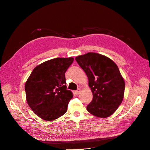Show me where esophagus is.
Listing matches in <instances>:
<instances>
[{
  "label": "esophagus",
  "instance_id": "34e87169",
  "mask_svg": "<svg viewBox=\"0 0 150 150\" xmlns=\"http://www.w3.org/2000/svg\"><path fill=\"white\" fill-rule=\"evenodd\" d=\"M80 93H81V89H77V91H75V93L77 95H79L80 94Z\"/></svg>",
  "mask_w": 150,
  "mask_h": 150
}]
</instances>
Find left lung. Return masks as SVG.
Listing matches in <instances>:
<instances>
[{
  "label": "left lung",
  "mask_w": 150,
  "mask_h": 150,
  "mask_svg": "<svg viewBox=\"0 0 150 150\" xmlns=\"http://www.w3.org/2000/svg\"><path fill=\"white\" fill-rule=\"evenodd\" d=\"M75 59L87 75L93 93L88 111L96 117L110 116L124 97L125 83L118 67L111 59L95 52H88Z\"/></svg>",
  "instance_id": "obj_1"
}]
</instances>
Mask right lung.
Masks as SVG:
<instances>
[{
  "instance_id": "right-lung-1",
  "label": "right lung",
  "mask_w": 150,
  "mask_h": 150,
  "mask_svg": "<svg viewBox=\"0 0 150 150\" xmlns=\"http://www.w3.org/2000/svg\"><path fill=\"white\" fill-rule=\"evenodd\" d=\"M72 57H57L36 66L25 84L27 102L36 115L52 121L64 115L73 97L67 89L65 72Z\"/></svg>"
}]
</instances>
